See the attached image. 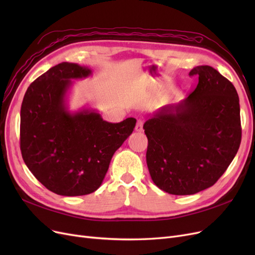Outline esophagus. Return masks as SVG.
Here are the masks:
<instances>
[{"label":"esophagus","mask_w":255,"mask_h":255,"mask_svg":"<svg viewBox=\"0 0 255 255\" xmlns=\"http://www.w3.org/2000/svg\"><path fill=\"white\" fill-rule=\"evenodd\" d=\"M142 127H143V120L138 119L137 123H136V127H135V130H137V132H141V130L143 129Z\"/></svg>","instance_id":"esophagus-1"}]
</instances>
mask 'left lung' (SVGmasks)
Listing matches in <instances>:
<instances>
[{
    "mask_svg": "<svg viewBox=\"0 0 255 255\" xmlns=\"http://www.w3.org/2000/svg\"><path fill=\"white\" fill-rule=\"evenodd\" d=\"M196 89L166 105L143 125L152 181L170 195H194L219 180L242 141L241 109L234 85L211 66H198Z\"/></svg>",
    "mask_w": 255,
    "mask_h": 255,
    "instance_id": "obj_1",
    "label": "left lung"
}]
</instances>
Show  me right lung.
<instances>
[{
    "instance_id": "1",
    "label": "right lung",
    "mask_w": 255,
    "mask_h": 255,
    "mask_svg": "<svg viewBox=\"0 0 255 255\" xmlns=\"http://www.w3.org/2000/svg\"><path fill=\"white\" fill-rule=\"evenodd\" d=\"M90 74L78 64L54 66L29 85L21 105L23 160L45 188L60 196L88 195L101 186L114 153L136 126L135 118L110 123L92 110L68 111L70 80Z\"/></svg>"
}]
</instances>
